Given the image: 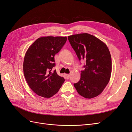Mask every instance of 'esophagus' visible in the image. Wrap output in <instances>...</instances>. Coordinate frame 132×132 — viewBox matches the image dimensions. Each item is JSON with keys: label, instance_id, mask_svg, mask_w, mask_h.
Wrapping results in <instances>:
<instances>
[{"label": "esophagus", "instance_id": "esophagus-1", "mask_svg": "<svg viewBox=\"0 0 132 132\" xmlns=\"http://www.w3.org/2000/svg\"><path fill=\"white\" fill-rule=\"evenodd\" d=\"M66 78L67 79H70V74H66Z\"/></svg>", "mask_w": 132, "mask_h": 132}]
</instances>
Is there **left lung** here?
Segmentation results:
<instances>
[{"instance_id":"8db88e82","label":"left lung","mask_w":132,"mask_h":132,"mask_svg":"<svg viewBox=\"0 0 132 132\" xmlns=\"http://www.w3.org/2000/svg\"><path fill=\"white\" fill-rule=\"evenodd\" d=\"M68 39L79 60L86 61L74 87L84 97L94 98L103 92L111 78L112 61L109 48L103 41L88 33L73 35Z\"/></svg>"}]
</instances>
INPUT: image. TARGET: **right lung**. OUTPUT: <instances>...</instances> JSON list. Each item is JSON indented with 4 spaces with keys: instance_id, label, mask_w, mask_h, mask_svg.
I'll return each instance as SVG.
<instances>
[{
    "instance_id": "obj_1",
    "label": "right lung",
    "mask_w": 132,
    "mask_h": 132,
    "mask_svg": "<svg viewBox=\"0 0 132 132\" xmlns=\"http://www.w3.org/2000/svg\"><path fill=\"white\" fill-rule=\"evenodd\" d=\"M67 40L62 36H45L29 47L23 60V73L28 85L37 95L48 98L57 94L65 81L54 70V55Z\"/></svg>"
}]
</instances>
